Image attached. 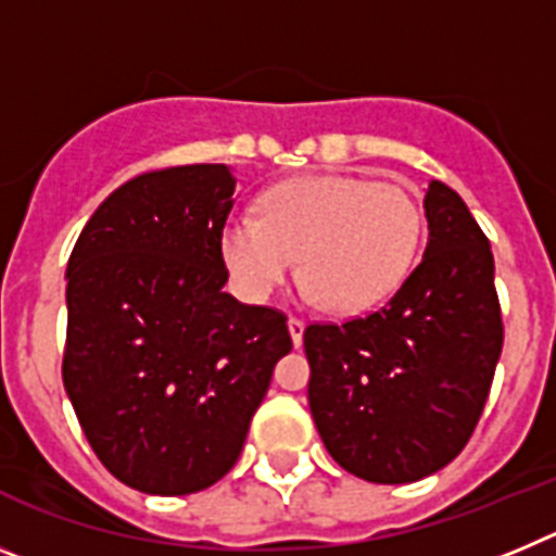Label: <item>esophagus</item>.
Wrapping results in <instances>:
<instances>
[{
  "mask_svg": "<svg viewBox=\"0 0 556 556\" xmlns=\"http://www.w3.org/2000/svg\"><path fill=\"white\" fill-rule=\"evenodd\" d=\"M303 328H306V323H303L301 317H289V337H292L294 348H301V342H303Z\"/></svg>",
  "mask_w": 556,
  "mask_h": 556,
  "instance_id": "obj_1",
  "label": "esophagus"
}]
</instances>
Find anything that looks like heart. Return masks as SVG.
<instances>
[{
	"mask_svg": "<svg viewBox=\"0 0 556 556\" xmlns=\"http://www.w3.org/2000/svg\"><path fill=\"white\" fill-rule=\"evenodd\" d=\"M424 242V208L406 186L314 175L264 194L262 217L233 214L223 258L250 298L298 269L326 312L356 314L401 287Z\"/></svg>",
	"mask_w": 556,
	"mask_h": 556,
	"instance_id": "obj_1",
	"label": "heart"
}]
</instances>
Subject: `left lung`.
<instances>
[{
    "label": "left lung",
    "instance_id": "obj_1",
    "mask_svg": "<svg viewBox=\"0 0 556 556\" xmlns=\"http://www.w3.org/2000/svg\"><path fill=\"white\" fill-rule=\"evenodd\" d=\"M424 208V262L390 303L303 331L314 426L333 462L376 484H409L459 456L504 345L488 236L440 180Z\"/></svg>",
    "mask_w": 556,
    "mask_h": 556
}]
</instances>
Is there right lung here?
<instances>
[{"label": "right lung", "mask_w": 556, "mask_h": 556, "mask_svg": "<svg viewBox=\"0 0 556 556\" xmlns=\"http://www.w3.org/2000/svg\"><path fill=\"white\" fill-rule=\"evenodd\" d=\"M233 189L225 164L144 172L68 255L63 387L102 465L141 493L223 479L292 351L281 312L223 289Z\"/></svg>", "instance_id": "right-lung-1"}]
</instances>
